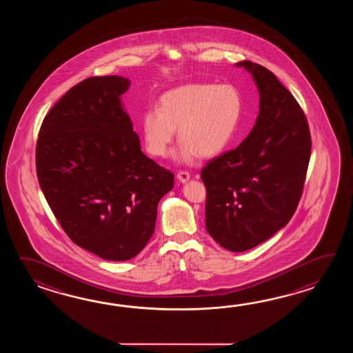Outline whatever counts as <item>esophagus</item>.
Returning <instances> with one entry per match:
<instances>
[{
	"mask_svg": "<svg viewBox=\"0 0 353 353\" xmlns=\"http://www.w3.org/2000/svg\"><path fill=\"white\" fill-rule=\"evenodd\" d=\"M176 178L179 180L180 183H187L188 180L190 179V174L188 172H179Z\"/></svg>",
	"mask_w": 353,
	"mask_h": 353,
	"instance_id": "1",
	"label": "esophagus"
}]
</instances>
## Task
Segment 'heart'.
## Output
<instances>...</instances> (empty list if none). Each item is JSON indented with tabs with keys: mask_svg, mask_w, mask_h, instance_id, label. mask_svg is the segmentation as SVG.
I'll return each instance as SVG.
<instances>
[{
	"mask_svg": "<svg viewBox=\"0 0 353 353\" xmlns=\"http://www.w3.org/2000/svg\"><path fill=\"white\" fill-rule=\"evenodd\" d=\"M242 111V98L231 84L189 83L168 90L158 107L148 108L141 119L143 143L155 158H164L174 137L180 141L174 158L192 164L216 157L232 140Z\"/></svg>",
	"mask_w": 353,
	"mask_h": 353,
	"instance_id": "b5f03b06",
	"label": "heart"
}]
</instances>
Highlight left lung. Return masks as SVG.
Masks as SVG:
<instances>
[{
    "label": "left lung",
    "mask_w": 353,
    "mask_h": 353,
    "mask_svg": "<svg viewBox=\"0 0 353 353\" xmlns=\"http://www.w3.org/2000/svg\"><path fill=\"white\" fill-rule=\"evenodd\" d=\"M260 94L248 137L212 159L201 178L207 189L205 228L222 248L242 252L285 227L298 207L312 141L293 94L269 69L243 60Z\"/></svg>",
    "instance_id": "left-lung-1"
}]
</instances>
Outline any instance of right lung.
Masks as SVG:
<instances>
[{
  "label": "right lung",
  "mask_w": 353,
  "mask_h": 353,
  "mask_svg": "<svg viewBox=\"0 0 353 353\" xmlns=\"http://www.w3.org/2000/svg\"><path fill=\"white\" fill-rule=\"evenodd\" d=\"M130 79L90 77L46 114L37 143V174L46 202L79 248L126 261L154 233L158 204L174 174L143 151L121 96Z\"/></svg>",
  "instance_id": "1"
}]
</instances>
